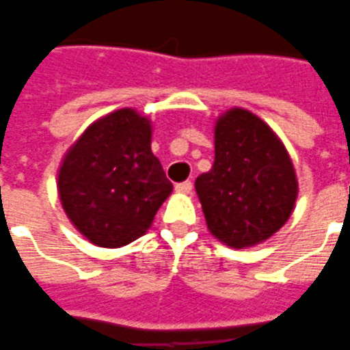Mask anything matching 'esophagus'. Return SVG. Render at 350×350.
Wrapping results in <instances>:
<instances>
[{"mask_svg": "<svg viewBox=\"0 0 350 350\" xmlns=\"http://www.w3.org/2000/svg\"><path fill=\"white\" fill-rule=\"evenodd\" d=\"M175 192L178 193H192V183L186 180V183H180V185L175 186Z\"/></svg>", "mask_w": 350, "mask_h": 350, "instance_id": "34e87169", "label": "esophagus"}]
</instances>
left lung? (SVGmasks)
<instances>
[{
    "mask_svg": "<svg viewBox=\"0 0 350 350\" xmlns=\"http://www.w3.org/2000/svg\"><path fill=\"white\" fill-rule=\"evenodd\" d=\"M206 228L229 248H254L289 220L298 198L295 165L283 142L250 109L214 121L213 170L196 178Z\"/></svg>",
    "mask_w": 350,
    "mask_h": 350,
    "instance_id": "1",
    "label": "left lung"
}]
</instances>
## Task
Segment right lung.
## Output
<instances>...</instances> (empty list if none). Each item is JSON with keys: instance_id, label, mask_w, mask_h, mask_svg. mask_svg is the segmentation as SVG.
Segmentation results:
<instances>
[{"instance_id": "right-lung-1", "label": "right lung", "mask_w": 350, "mask_h": 350, "mask_svg": "<svg viewBox=\"0 0 350 350\" xmlns=\"http://www.w3.org/2000/svg\"><path fill=\"white\" fill-rule=\"evenodd\" d=\"M150 139L149 117L121 108L91 122L61 158V206L94 246L121 248L139 239L173 192Z\"/></svg>"}]
</instances>
